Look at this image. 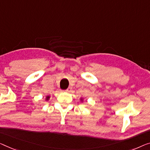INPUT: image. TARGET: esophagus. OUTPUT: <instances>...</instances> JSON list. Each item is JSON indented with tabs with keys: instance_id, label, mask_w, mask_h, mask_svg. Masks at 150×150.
Instances as JSON below:
<instances>
[{
	"instance_id": "esophagus-1",
	"label": "esophagus",
	"mask_w": 150,
	"mask_h": 150,
	"mask_svg": "<svg viewBox=\"0 0 150 150\" xmlns=\"http://www.w3.org/2000/svg\"><path fill=\"white\" fill-rule=\"evenodd\" d=\"M71 91H72V88H69L68 89H67L65 90L66 92H68V93H70Z\"/></svg>"
}]
</instances>
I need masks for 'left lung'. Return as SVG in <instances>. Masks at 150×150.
<instances>
[{
    "label": "left lung",
    "mask_w": 150,
    "mask_h": 150,
    "mask_svg": "<svg viewBox=\"0 0 150 150\" xmlns=\"http://www.w3.org/2000/svg\"><path fill=\"white\" fill-rule=\"evenodd\" d=\"M81 101L83 102V99H82V98H81Z\"/></svg>",
    "instance_id": "1"
}]
</instances>
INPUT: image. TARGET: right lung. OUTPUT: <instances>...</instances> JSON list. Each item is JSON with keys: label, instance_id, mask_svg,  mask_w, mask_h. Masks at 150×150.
Listing matches in <instances>:
<instances>
[{"label": "right lung", "instance_id": "obj_1", "mask_svg": "<svg viewBox=\"0 0 150 150\" xmlns=\"http://www.w3.org/2000/svg\"><path fill=\"white\" fill-rule=\"evenodd\" d=\"M49 99H50V96H47L46 98V100H48Z\"/></svg>", "mask_w": 150, "mask_h": 150}]
</instances>
